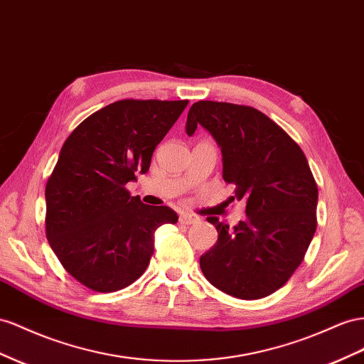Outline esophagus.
<instances>
[{"mask_svg": "<svg viewBox=\"0 0 364 364\" xmlns=\"http://www.w3.org/2000/svg\"><path fill=\"white\" fill-rule=\"evenodd\" d=\"M198 220H199L198 215L188 214V213H183V214H181V218H179V222H181V223H183V225H191V223H196Z\"/></svg>", "mask_w": 364, "mask_h": 364, "instance_id": "obj_1", "label": "esophagus"}]
</instances>
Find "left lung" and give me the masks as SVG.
<instances>
[{
	"label": "left lung",
	"instance_id": "obj_1",
	"mask_svg": "<svg viewBox=\"0 0 364 364\" xmlns=\"http://www.w3.org/2000/svg\"><path fill=\"white\" fill-rule=\"evenodd\" d=\"M198 125L220 146L223 181L235 186L231 200L247 203V219L234 228L208 218L219 237L202 254L200 269L232 297L263 299L289 280L308 251L317 228L316 179L300 146L252 107L194 102L186 134Z\"/></svg>",
	"mask_w": 364,
	"mask_h": 364
}]
</instances>
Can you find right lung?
Segmentation results:
<instances>
[{"label": "right lung", "mask_w": 364, "mask_h": 364, "mask_svg": "<svg viewBox=\"0 0 364 364\" xmlns=\"http://www.w3.org/2000/svg\"><path fill=\"white\" fill-rule=\"evenodd\" d=\"M188 101H116L90 114L64 142L46 185V235L65 271L96 292L129 287L146 269L154 231L176 223L168 206L130 196Z\"/></svg>", "instance_id": "add662e5"}]
</instances>
